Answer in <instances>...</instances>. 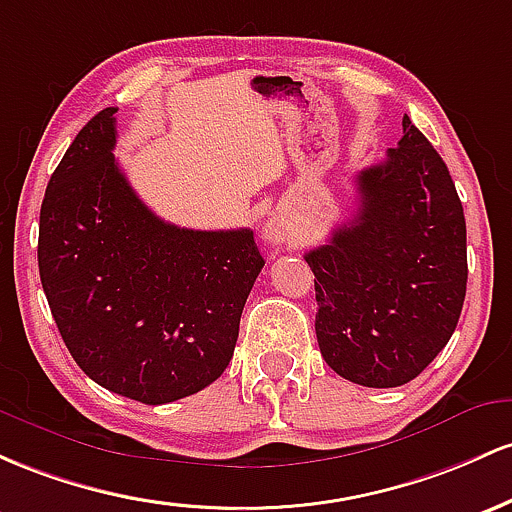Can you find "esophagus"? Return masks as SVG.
I'll list each match as a JSON object with an SVG mask.
<instances>
[{
    "label": "esophagus",
    "instance_id": "1",
    "mask_svg": "<svg viewBox=\"0 0 512 512\" xmlns=\"http://www.w3.org/2000/svg\"><path fill=\"white\" fill-rule=\"evenodd\" d=\"M263 237H266L268 244H283V241L290 239V222L280 215L268 217V222L263 225Z\"/></svg>",
    "mask_w": 512,
    "mask_h": 512
}]
</instances>
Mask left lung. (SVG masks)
Instances as JSON below:
<instances>
[{"mask_svg":"<svg viewBox=\"0 0 512 512\" xmlns=\"http://www.w3.org/2000/svg\"><path fill=\"white\" fill-rule=\"evenodd\" d=\"M404 137L355 179L358 212L307 256L317 341L333 372L401 387L450 341L467 295V225L450 171L404 116Z\"/></svg>","mask_w":512,"mask_h":512,"instance_id":"8db88e82","label":"left lung"}]
</instances>
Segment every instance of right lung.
<instances>
[{
	"label": "right lung",
	"instance_id": "add662e5",
	"mask_svg": "<svg viewBox=\"0 0 512 512\" xmlns=\"http://www.w3.org/2000/svg\"><path fill=\"white\" fill-rule=\"evenodd\" d=\"M116 111L96 113L50 176L40 283L74 363L108 392L157 406L225 372L266 261L251 229L203 232L154 215L113 157Z\"/></svg>",
	"mask_w": 512,
	"mask_h": 512
}]
</instances>
